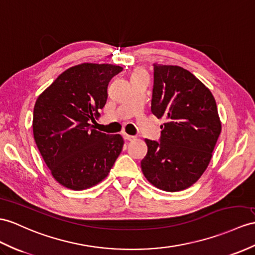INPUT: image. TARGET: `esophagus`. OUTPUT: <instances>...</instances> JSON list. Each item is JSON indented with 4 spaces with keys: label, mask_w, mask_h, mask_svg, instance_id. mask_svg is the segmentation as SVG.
Masks as SVG:
<instances>
[{
    "label": "esophagus",
    "mask_w": 255,
    "mask_h": 255,
    "mask_svg": "<svg viewBox=\"0 0 255 255\" xmlns=\"http://www.w3.org/2000/svg\"><path fill=\"white\" fill-rule=\"evenodd\" d=\"M123 138L126 139V140H133V139H135L136 137L135 136H132V135H128V134H123Z\"/></svg>",
    "instance_id": "1"
}]
</instances>
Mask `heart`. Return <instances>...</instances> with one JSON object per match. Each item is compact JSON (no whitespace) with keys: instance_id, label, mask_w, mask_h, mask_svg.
I'll use <instances>...</instances> for the list:
<instances>
[{"instance_id":"b5f03b06","label":"heart","mask_w":255,"mask_h":255,"mask_svg":"<svg viewBox=\"0 0 255 255\" xmlns=\"http://www.w3.org/2000/svg\"><path fill=\"white\" fill-rule=\"evenodd\" d=\"M141 73H145V71H142V70H137V71H135L133 74H141Z\"/></svg>"}]
</instances>
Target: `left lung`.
Returning a JSON list of instances; mask_svg holds the SVG:
<instances>
[{
  "instance_id": "8db88e82",
  "label": "left lung",
  "mask_w": 255,
  "mask_h": 255,
  "mask_svg": "<svg viewBox=\"0 0 255 255\" xmlns=\"http://www.w3.org/2000/svg\"><path fill=\"white\" fill-rule=\"evenodd\" d=\"M151 113L165 122L160 141L145 139L142 173L164 191L190 187L207 170L222 131L212 93L182 67L153 64Z\"/></svg>"
}]
</instances>
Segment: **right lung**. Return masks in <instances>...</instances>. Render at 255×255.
<instances>
[{"label": "right lung", "mask_w": 255, "mask_h": 255, "mask_svg": "<svg viewBox=\"0 0 255 255\" xmlns=\"http://www.w3.org/2000/svg\"><path fill=\"white\" fill-rule=\"evenodd\" d=\"M123 68L81 64L69 68L38 97L33 109L35 144L52 175L72 190L88 189L107 177L123 138L93 128L107 102V88Z\"/></svg>", "instance_id": "obj_1"}]
</instances>
